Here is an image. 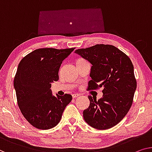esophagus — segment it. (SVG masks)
Returning a JSON list of instances; mask_svg holds the SVG:
<instances>
[{
    "mask_svg": "<svg viewBox=\"0 0 152 152\" xmlns=\"http://www.w3.org/2000/svg\"><path fill=\"white\" fill-rule=\"evenodd\" d=\"M79 96H80V95L78 94H74L73 95H72V98H73L74 99L76 98H78Z\"/></svg>",
    "mask_w": 152,
    "mask_h": 152,
    "instance_id": "34e87169",
    "label": "esophagus"
}]
</instances>
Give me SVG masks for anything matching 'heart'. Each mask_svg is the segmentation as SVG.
Listing matches in <instances>:
<instances>
[{
    "instance_id": "obj_1",
    "label": "heart",
    "mask_w": 152,
    "mask_h": 152,
    "mask_svg": "<svg viewBox=\"0 0 152 152\" xmlns=\"http://www.w3.org/2000/svg\"><path fill=\"white\" fill-rule=\"evenodd\" d=\"M83 61V60H80V61Z\"/></svg>"
}]
</instances>
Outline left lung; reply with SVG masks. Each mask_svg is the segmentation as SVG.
Segmentation results:
<instances>
[{
  "label": "left lung",
  "instance_id": "8db88e82",
  "mask_svg": "<svg viewBox=\"0 0 152 152\" xmlns=\"http://www.w3.org/2000/svg\"><path fill=\"white\" fill-rule=\"evenodd\" d=\"M75 53L92 65L88 89H104L98 101L88 96L90 105L83 111L85 122L98 130L116 126L130 110L137 89L132 61L112 45L97 44Z\"/></svg>",
  "mask_w": 152,
  "mask_h": 152
}]
</instances>
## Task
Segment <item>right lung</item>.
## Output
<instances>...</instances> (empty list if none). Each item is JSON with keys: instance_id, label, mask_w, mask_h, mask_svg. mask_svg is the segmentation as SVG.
Returning a JSON list of instances; mask_svg holds the SVG:
<instances>
[{"instance_id": "add662e5", "label": "right lung", "mask_w": 152, "mask_h": 152, "mask_svg": "<svg viewBox=\"0 0 152 152\" xmlns=\"http://www.w3.org/2000/svg\"><path fill=\"white\" fill-rule=\"evenodd\" d=\"M74 48H40L22 58L18 65L13 86L20 111L31 125L46 130L59 123L70 94L61 96L52 93L51 83L58 80L63 61Z\"/></svg>"}]
</instances>
